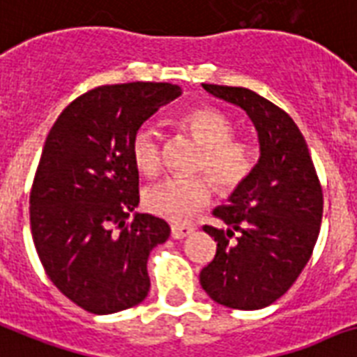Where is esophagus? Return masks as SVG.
Returning <instances> with one entry per match:
<instances>
[{"instance_id": "1", "label": "esophagus", "mask_w": 357, "mask_h": 357, "mask_svg": "<svg viewBox=\"0 0 357 357\" xmlns=\"http://www.w3.org/2000/svg\"><path fill=\"white\" fill-rule=\"evenodd\" d=\"M193 230H195V228L190 227V225H173V227H171V238L184 239L186 236H190Z\"/></svg>"}]
</instances>
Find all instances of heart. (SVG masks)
Wrapping results in <instances>:
<instances>
[{"label":"heart","instance_id":"obj_1","mask_svg":"<svg viewBox=\"0 0 357 357\" xmlns=\"http://www.w3.org/2000/svg\"><path fill=\"white\" fill-rule=\"evenodd\" d=\"M202 145L195 169L206 171L221 192H234L255 169V151L243 139L234 138L232 119L212 107L193 108L178 119ZM134 165L144 175H156L162 167V136L158 130L144 125L130 142ZM212 197V184L206 175L171 176L145 190L144 204L151 213L169 221H184L197 210L206 206Z\"/></svg>","mask_w":357,"mask_h":357}]
</instances>
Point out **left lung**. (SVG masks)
Returning a JSON list of instances; mask_svg holds the SVG:
<instances>
[{
    "instance_id": "1",
    "label": "left lung",
    "mask_w": 357,
    "mask_h": 357,
    "mask_svg": "<svg viewBox=\"0 0 357 357\" xmlns=\"http://www.w3.org/2000/svg\"><path fill=\"white\" fill-rule=\"evenodd\" d=\"M202 88L247 112L258 130L259 158L228 204L213 210L227 230L202 227L218 250L201 271V286L218 304L259 310L278 301L306 267L321 230L323 188L306 139L282 108L249 88Z\"/></svg>"
}]
</instances>
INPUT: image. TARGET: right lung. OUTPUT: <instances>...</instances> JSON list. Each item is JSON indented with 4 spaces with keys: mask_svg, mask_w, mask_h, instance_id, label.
<instances>
[{
    "mask_svg": "<svg viewBox=\"0 0 357 357\" xmlns=\"http://www.w3.org/2000/svg\"><path fill=\"white\" fill-rule=\"evenodd\" d=\"M169 82L93 88L62 110L45 138L29 197L31 232L50 280L96 315L149 293V252L169 238L164 219L138 206L134 132L176 99Z\"/></svg>",
    "mask_w": 357,
    "mask_h": 357,
    "instance_id": "1",
    "label": "right lung"
}]
</instances>
